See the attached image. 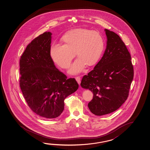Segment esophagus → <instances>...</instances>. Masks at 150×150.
Wrapping results in <instances>:
<instances>
[{"instance_id": "1", "label": "esophagus", "mask_w": 150, "mask_h": 150, "mask_svg": "<svg viewBox=\"0 0 150 150\" xmlns=\"http://www.w3.org/2000/svg\"><path fill=\"white\" fill-rule=\"evenodd\" d=\"M75 79L78 83L80 84L81 83V76H77L75 77Z\"/></svg>"}]
</instances>
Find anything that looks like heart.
I'll return each instance as SVG.
<instances>
[{
  "label": "heart",
  "instance_id": "1",
  "mask_svg": "<svg viewBox=\"0 0 150 150\" xmlns=\"http://www.w3.org/2000/svg\"><path fill=\"white\" fill-rule=\"evenodd\" d=\"M63 45L52 44L50 54L55 64L62 69H69L75 54L79 58L69 69L71 74L83 71L87 65L93 66L98 62L105 48V41L99 32L79 28L66 32L61 38Z\"/></svg>",
  "mask_w": 150,
  "mask_h": 150
}]
</instances>
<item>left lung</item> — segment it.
Listing matches in <instances>:
<instances>
[{"label": "left lung", "instance_id": "8db88e82", "mask_svg": "<svg viewBox=\"0 0 150 150\" xmlns=\"http://www.w3.org/2000/svg\"><path fill=\"white\" fill-rule=\"evenodd\" d=\"M107 38L103 57L93 70L81 79V87L93 93L88 104L96 115L111 113L120 108L128 98L133 79L131 57L125 43L115 33L105 30Z\"/></svg>", "mask_w": 150, "mask_h": 150}]
</instances>
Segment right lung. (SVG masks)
<instances>
[{
  "instance_id": "right-lung-1",
  "label": "right lung",
  "mask_w": 150,
  "mask_h": 150,
  "mask_svg": "<svg viewBox=\"0 0 150 150\" xmlns=\"http://www.w3.org/2000/svg\"><path fill=\"white\" fill-rule=\"evenodd\" d=\"M52 33L45 32L28 44L20 59V88L28 105L46 119L59 117L64 100L76 91L75 79H67L56 68L50 54Z\"/></svg>"
}]
</instances>
